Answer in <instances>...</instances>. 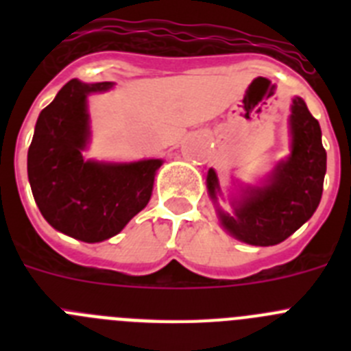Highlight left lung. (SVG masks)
<instances>
[{"instance_id":"8db88e82","label":"left lung","mask_w":351,"mask_h":351,"mask_svg":"<svg viewBox=\"0 0 351 351\" xmlns=\"http://www.w3.org/2000/svg\"><path fill=\"white\" fill-rule=\"evenodd\" d=\"M291 154L278 163L267 184L246 188L232 202L234 213L218 207L219 221L235 239L253 246H274L299 230L316 210L324 191L327 153L322 130L302 98L291 101ZM207 190L214 202L221 195L213 169L207 172Z\"/></svg>"}]
</instances>
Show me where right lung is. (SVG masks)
<instances>
[{"mask_svg":"<svg viewBox=\"0 0 351 351\" xmlns=\"http://www.w3.org/2000/svg\"><path fill=\"white\" fill-rule=\"evenodd\" d=\"M112 82H66L40 112L27 151V178L40 213L56 230L84 243L119 234L147 206L161 160H84L89 142V93Z\"/></svg>","mask_w":351,"mask_h":351,"instance_id":"right-lung-1","label":"right lung"}]
</instances>
